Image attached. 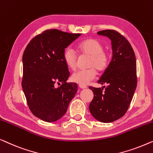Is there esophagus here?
<instances>
[{"instance_id":"obj_1","label":"esophagus","mask_w":153,"mask_h":153,"mask_svg":"<svg viewBox=\"0 0 153 153\" xmlns=\"http://www.w3.org/2000/svg\"><path fill=\"white\" fill-rule=\"evenodd\" d=\"M79 88H80V89H86V88L87 87V86H86V85H79Z\"/></svg>"}]
</instances>
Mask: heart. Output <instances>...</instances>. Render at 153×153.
Instances as JSON below:
<instances>
[{"mask_svg":"<svg viewBox=\"0 0 153 153\" xmlns=\"http://www.w3.org/2000/svg\"><path fill=\"white\" fill-rule=\"evenodd\" d=\"M104 46L99 41L88 39L78 45V50L82 54L90 56L87 66L91 67L87 69L77 71L73 74L71 79L79 85H87L95 78L96 71H102L108 66L109 56L103 51ZM64 62L68 68L75 69L77 65V55L74 48L68 47L64 53Z\"/></svg>","mask_w":153,"mask_h":153,"instance_id":"heart-1","label":"heart"}]
</instances>
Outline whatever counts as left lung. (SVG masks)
I'll list each match as a JSON object with an SVG mask.
<instances>
[{
	"instance_id": "left-lung-1",
	"label": "left lung",
	"mask_w": 153,
	"mask_h": 153,
	"mask_svg": "<svg viewBox=\"0 0 153 153\" xmlns=\"http://www.w3.org/2000/svg\"><path fill=\"white\" fill-rule=\"evenodd\" d=\"M97 34L111 40L112 58L98 81L106 86L89 87L94 98L89 109L98 121L111 123L126 113L134 96L137 83L136 57L128 41L118 32L105 30Z\"/></svg>"
}]
</instances>
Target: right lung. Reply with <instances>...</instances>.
<instances>
[{
    "mask_svg": "<svg viewBox=\"0 0 153 153\" xmlns=\"http://www.w3.org/2000/svg\"><path fill=\"white\" fill-rule=\"evenodd\" d=\"M80 35L47 30L34 37L25 49L22 88L32 113L44 121L61 119L77 93V84L66 82L69 72L64 53ZM56 82L62 85L55 88Z\"/></svg>",
    "mask_w": 153,
    "mask_h": 153,
    "instance_id": "1",
    "label": "right lung"
}]
</instances>
